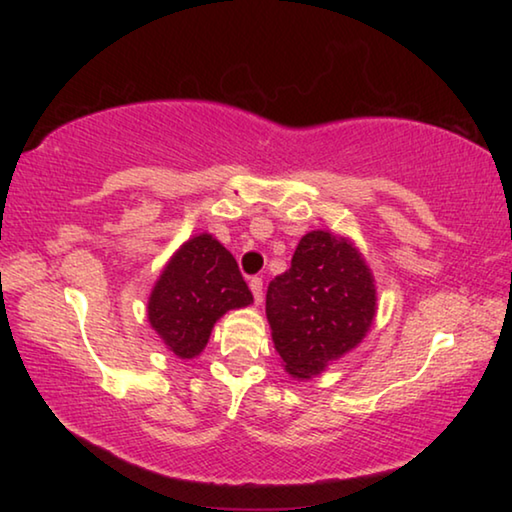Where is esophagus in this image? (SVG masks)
Masks as SVG:
<instances>
[{"instance_id": "34e87169", "label": "esophagus", "mask_w": 512, "mask_h": 512, "mask_svg": "<svg viewBox=\"0 0 512 512\" xmlns=\"http://www.w3.org/2000/svg\"><path fill=\"white\" fill-rule=\"evenodd\" d=\"M262 277H253V280H250V291H253V298H255V305H262V298H264V293H262Z\"/></svg>"}]
</instances>
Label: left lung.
Masks as SVG:
<instances>
[{"label": "left lung", "mask_w": 512, "mask_h": 512, "mask_svg": "<svg viewBox=\"0 0 512 512\" xmlns=\"http://www.w3.org/2000/svg\"><path fill=\"white\" fill-rule=\"evenodd\" d=\"M377 311L375 277L348 237L307 232L291 268L266 291V318L284 370L311 379L368 334Z\"/></svg>", "instance_id": "8db88e82"}]
</instances>
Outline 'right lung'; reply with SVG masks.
Returning a JSON list of instances; mask_svg holds the SVG:
<instances>
[{
    "mask_svg": "<svg viewBox=\"0 0 512 512\" xmlns=\"http://www.w3.org/2000/svg\"><path fill=\"white\" fill-rule=\"evenodd\" d=\"M253 302L237 259L212 235H196L180 246L151 291V327L180 359L205 350L212 327L225 311Z\"/></svg>",
    "mask_w": 512,
    "mask_h": 512,
    "instance_id": "add662e5",
    "label": "right lung"
}]
</instances>
